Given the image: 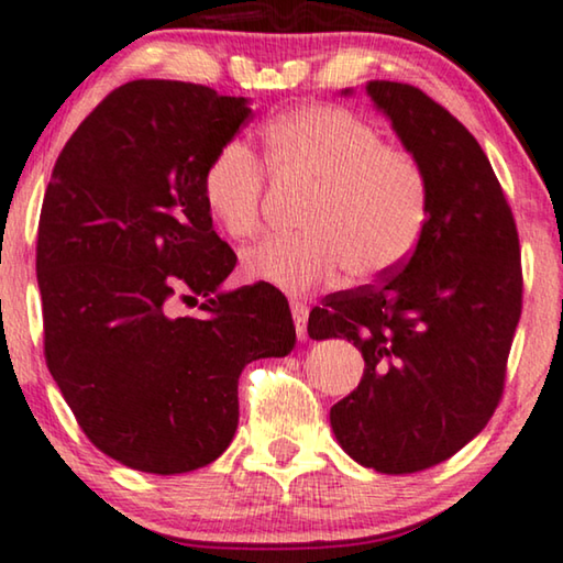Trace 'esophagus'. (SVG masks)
I'll return each mask as SVG.
<instances>
[{
  "label": "esophagus",
  "mask_w": 563,
  "mask_h": 563,
  "mask_svg": "<svg viewBox=\"0 0 563 563\" xmlns=\"http://www.w3.org/2000/svg\"><path fill=\"white\" fill-rule=\"evenodd\" d=\"M291 317H295V328H297V338L299 340H307V317H309V309L307 305H301V301L291 299Z\"/></svg>",
  "instance_id": "1"
}]
</instances>
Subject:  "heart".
I'll return each instance as SVG.
<instances>
[{
  "mask_svg": "<svg viewBox=\"0 0 563 563\" xmlns=\"http://www.w3.org/2000/svg\"><path fill=\"white\" fill-rule=\"evenodd\" d=\"M268 167L279 180L312 185L297 235H272L246 251L251 279L309 291L335 279L394 272L429 223L431 183L417 154L388 146L371 121L340 106H301L266 126ZM202 200L233 241L262 228L264 165L243 142H228L202 175Z\"/></svg>",
  "mask_w": 563,
  "mask_h": 563,
  "instance_id": "1",
  "label": "heart"
}]
</instances>
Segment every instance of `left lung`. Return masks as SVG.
I'll list each match as a JSON object with an SVG mask.
<instances>
[{"mask_svg":"<svg viewBox=\"0 0 563 563\" xmlns=\"http://www.w3.org/2000/svg\"><path fill=\"white\" fill-rule=\"evenodd\" d=\"M365 91L427 167L429 223L401 268L330 295L307 332L353 340L365 361L357 388L330 409L338 444L363 467L411 475L457 454L500 401L523 295L520 246L475 136L409 84L368 80Z\"/></svg>","mask_w":563,"mask_h":563,"instance_id":"1","label":"left lung"}]
</instances>
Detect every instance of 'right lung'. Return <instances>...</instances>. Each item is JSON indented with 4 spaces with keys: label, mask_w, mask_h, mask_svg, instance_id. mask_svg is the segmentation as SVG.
<instances>
[{
    "label": "right lung",
    "mask_w": 563,
    "mask_h": 563,
    "mask_svg": "<svg viewBox=\"0 0 563 563\" xmlns=\"http://www.w3.org/2000/svg\"><path fill=\"white\" fill-rule=\"evenodd\" d=\"M251 119L249 99L183 80H132L63 146L37 228L45 361L103 454L150 475L221 457L239 429V376L297 342L272 284L221 289L233 249L202 175ZM180 296L201 314L168 312Z\"/></svg>",
    "instance_id": "1"
}]
</instances>
